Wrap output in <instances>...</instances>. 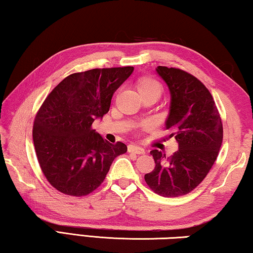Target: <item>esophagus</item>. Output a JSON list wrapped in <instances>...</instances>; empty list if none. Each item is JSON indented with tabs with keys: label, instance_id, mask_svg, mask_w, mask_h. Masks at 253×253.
Masks as SVG:
<instances>
[{
	"label": "esophagus",
	"instance_id": "obj_1",
	"mask_svg": "<svg viewBox=\"0 0 253 253\" xmlns=\"http://www.w3.org/2000/svg\"><path fill=\"white\" fill-rule=\"evenodd\" d=\"M128 152L138 154V155H143V154H145V149L139 146H136V145H129V146H128Z\"/></svg>",
	"mask_w": 253,
	"mask_h": 253
}]
</instances>
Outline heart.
I'll return each mask as SVG.
<instances>
[{"mask_svg":"<svg viewBox=\"0 0 253 253\" xmlns=\"http://www.w3.org/2000/svg\"><path fill=\"white\" fill-rule=\"evenodd\" d=\"M136 88L140 97L148 95V93H158L161 96L162 92L161 84L155 79L151 78V77H144V78L139 79L137 81Z\"/></svg>","mask_w":253,"mask_h":253,"instance_id":"1","label":"heart"}]
</instances>
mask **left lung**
Wrapping results in <instances>:
<instances>
[{"label":"left lung","mask_w":253,"mask_h":253,"mask_svg":"<svg viewBox=\"0 0 253 253\" xmlns=\"http://www.w3.org/2000/svg\"><path fill=\"white\" fill-rule=\"evenodd\" d=\"M156 72L170 92L166 129L178 143V151L168 157L153 149L155 169L145 175L152 191L176 198L193 191L215 162L223 139V126L208 88L188 72L158 66Z\"/></svg>","instance_id":"left-lung-1"}]
</instances>
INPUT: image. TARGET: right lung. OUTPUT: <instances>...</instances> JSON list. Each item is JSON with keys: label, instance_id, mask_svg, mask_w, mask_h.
<instances>
[{"label": "right lung", "instance_id": "obj_1", "mask_svg": "<svg viewBox=\"0 0 253 253\" xmlns=\"http://www.w3.org/2000/svg\"><path fill=\"white\" fill-rule=\"evenodd\" d=\"M134 67L77 72L63 79L40 107L33 123V144L42 173L55 190L88 195L104 182L113 161L127 152L92 129L109 111L111 98Z\"/></svg>", "mask_w": 253, "mask_h": 253}]
</instances>
